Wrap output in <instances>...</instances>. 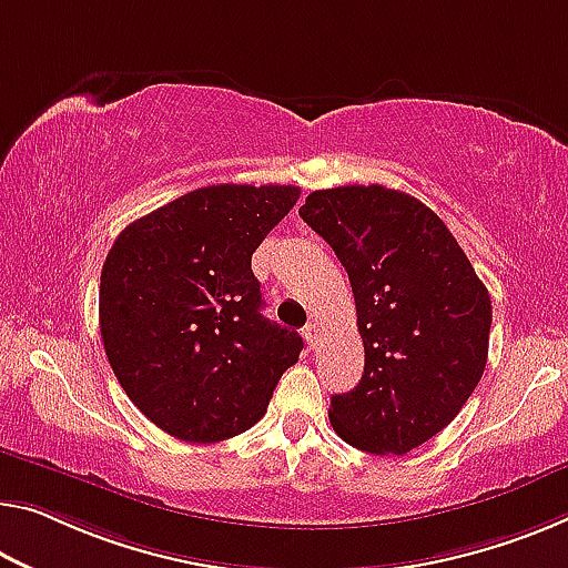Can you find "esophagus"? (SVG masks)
<instances>
[{
	"label": "esophagus",
	"instance_id": "1",
	"mask_svg": "<svg viewBox=\"0 0 568 568\" xmlns=\"http://www.w3.org/2000/svg\"><path fill=\"white\" fill-rule=\"evenodd\" d=\"M317 335H320L317 325H312V322H310V325L304 327V339H307V345L312 347V351H314V345H317Z\"/></svg>",
	"mask_w": 568,
	"mask_h": 568
}]
</instances>
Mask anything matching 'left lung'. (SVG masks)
Masks as SVG:
<instances>
[{
  "label": "left lung",
  "mask_w": 568,
  "mask_h": 568,
  "mask_svg": "<svg viewBox=\"0 0 568 568\" xmlns=\"http://www.w3.org/2000/svg\"><path fill=\"white\" fill-rule=\"evenodd\" d=\"M300 215L345 266L365 347L363 378L329 400V424L355 449L406 455L483 378L490 294L442 217L400 190H314Z\"/></svg>",
  "instance_id": "1"
}]
</instances>
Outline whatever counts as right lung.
Segmentation results:
<instances>
[{
	"mask_svg": "<svg viewBox=\"0 0 568 568\" xmlns=\"http://www.w3.org/2000/svg\"><path fill=\"white\" fill-rule=\"evenodd\" d=\"M294 185H207L126 225L101 268L113 375L174 439L211 444L266 414L302 337L268 322L251 256L292 211Z\"/></svg>",
	"mask_w": 568,
	"mask_h": 568,
	"instance_id": "1",
	"label": "right lung"
}]
</instances>
